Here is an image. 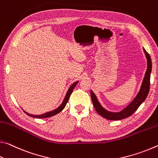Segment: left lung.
<instances>
[{
  "label": "left lung",
  "mask_w": 158,
  "mask_h": 158,
  "mask_svg": "<svg viewBox=\"0 0 158 158\" xmlns=\"http://www.w3.org/2000/svg\"><path fill=\"white\" fill-rule=\"evenodd\" d=\"M143 51L145 54H146L147 62H148L147 71L146 72V74H145L140 91L138 93V94L136 95L135 99L133 100V102L130 105L127 106V107H126L125 109H123L120 112L118 113L109 112V111L106 110L101 106L99 102H98L96 96L94 94V92L91 90V98L93 105H94L95 110H97V112L101 116L110 120H122V119L128 118L137 110V108L140 106V105L146 99L150 90V84H151L150 79H151V73L152 70V61L149 54L145 50V49H143Z\"/></svg>",
  "instance_id": "8db88e82"
}]
</instances>
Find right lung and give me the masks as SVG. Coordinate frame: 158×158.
Listing matches in <instances>:
<instances>
[{
	"instance_id": "1",
	"label": "right lung",
	"mask_w": 158,
	"mask_h": 158,
	"mask_svg": "<svg viewBox=\"0 0 158 158\" xmlns=\"http://www.w3.org/2000/svg\"><path fill=\"white\" fill-rule=\"evenodd\" d=\"M77 82H74V83L71 85V87H70V88L69 89L68 92H67L66 94V97L64 98V102H62L61 104L60 105V106H59L56 109L52 111H50V112H48L46 113H44V114L42 115H31V114H29V113H28L26 112V111H24V112L26 113V114L28 115V116H31V117H33V118H50L52 117V116L53 115H55L56 114H58L59 113H60L61 111L64 109V107L66 106L67 102H68V101L70 98V96H71L72 92H73V90L74 89V87H76V85L77 84Z\"/></svg>"
}]
</instances>
